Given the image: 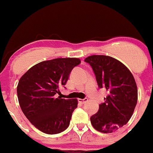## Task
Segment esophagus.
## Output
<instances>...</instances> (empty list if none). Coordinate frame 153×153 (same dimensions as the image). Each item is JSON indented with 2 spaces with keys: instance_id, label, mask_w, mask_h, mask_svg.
<instances>
[{
  "instance_id": "34e87169",
  "label": "esophagus",
  "mask_w": 153,
  "mask_h": 153,
  "mask_svg": "<svg viewBox=\"0 0 153 153\" xmlns=\"http://www.w3.org/2000/svg\"><path fill=\"white\" fill-rule=\"evenodd\" d=\"M87 101H88V99H87V98H85V99H78V102H79V103L81 104H84L85 102H87Z\"/></svg>"
}]
</instances>
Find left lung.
Returning <instances> with one entry per match:
<instances>
[{"label": "left lung", "instance_id": "8db88e82", "mask_svg": "<svg viewBox=\"0 0 153 153\" xmlns=\"http://www.w3.org/2000/svg\"><path fill=\"white\" fill-rule=\"evenodd\" d=\"M96 75L98 85L108 95L90 117L93 128L102 133L116 131L128 122L137 102V87L134 76L123 63L106 55L85 59Z\"/></svg>", "mask_w": 153, "mask_h": 153}]
</instances>
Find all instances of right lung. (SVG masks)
I'll list each match as a JSON object with an SVG mask.
<instances>
[{"instance_id":"add662e5","label":"right lung","mask_w":153,"mask_h":153,"mask_svg":"<svg viewBox=\"0 0 153 153\" xmlns=\"http://www.w3.org/2000/svg\"><path fill=\"white\" fill-rule=\"evenodd\" d=\"M79 58H56L40 62L19 79L17 95L22 112L36 128L45 134H58L69 126L78 99H64L60 87L65 85Z\"/></svg>"}]
</instances>
